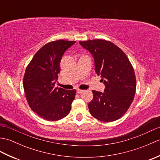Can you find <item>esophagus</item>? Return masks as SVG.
Segmentation results:
<instances>
[{
  "label": "esophagus",
  "instance_id": "obj_1",
  "mask_svg": "<svg viewBox=\"0 0 160 160\" xmlns=\"http://www.w3.org/2000/svg\"><path fill=\"white\" fill-rule=\"evenodd\" d=\"M83 91H84V90H80V89H78L77 90V93H79V94H80V93H83Z\"/></svg>",
  "mask_w": 160,
  "mask_h": 160
}]
</instances>
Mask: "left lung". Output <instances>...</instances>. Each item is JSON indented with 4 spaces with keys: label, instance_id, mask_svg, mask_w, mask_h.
Returning <instances> with one entry per match:
<instances>
[{
    "label": "left lung",
    "instance_id": "1",
    "mask_svg": "<svg viewBox=\"0 0 160 160\" xmlns=\"http://www.w3.org/2000/svg\"><path fill=\"white\" fill-rule=\"evenodd\" d=\"M79 43L93 56L95 71L105 85L104 93L92 91L93 98L88 105L90 113L102 122L117 120L133 100L136 89L133 68L121 49L109 41L98 39Z\"/></svg>",
    "mask_w": 160,
    "mask_h": 160
}]
</instances>
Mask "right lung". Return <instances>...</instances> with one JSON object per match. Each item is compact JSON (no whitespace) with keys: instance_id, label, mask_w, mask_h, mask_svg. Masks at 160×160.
I'll use <instances>...</instances> for the list:
<instances>
[{"instance_id":"1","label":"right lung","mask_w":160,"mask_h":160,"mask_svg":"<svg viewBox=\"0 0 160 160\" xmlns=\"http://www.w3.org/2000/svg\"><path fill=\"white\" fill-rule=\"evenodd\" d=\"M75 41L58 40L38 51L25 70L23 87L32 110L45 120L56 121L69 113L76 91L55 87L60 62Z\"/></svg>"}]
</instances>
